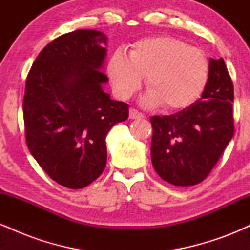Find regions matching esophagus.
<instances>
[{
    "instance_id": "esophagus-1",
    "label": "esophagus",
    "mask_w": 250,
    "mask_h": 250,
    "mask_svg": "<svg viewBox=\"0 0 250 250\" xmlns=\"http://www.w3.org/2000/svg\"><path fill=\"white\" fill-rule=\"evenodd\" d=\"M143 115L141 113H139V111L136 110V109L134 108H130L129 109V119L130 120H136V119H142Z\"/></svg>"
}]
</instances>
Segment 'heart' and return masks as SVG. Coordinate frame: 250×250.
I'll return each instance as SVG.
<instances>
[{
    "label": "heart",
    "mask_w": 250,
    "mask_h": 250,
    "mask_svg": "<svg viewBox=\"0 0 250 250\" xmlns=\"http://www.w3.org/2000/svg\"><path fill=\"white\" fill-rule=\"evenodd\" d=\"M208 60L202 50L171 36L143 39L134 44L129 55L114 51L107 74L114 91L121 99L130 97L146 76L149 88L142 103L168 110L185 108L202 93L208 80Z\"/></svg>",
    "instance_id": "obj_1"
}]
</instances>
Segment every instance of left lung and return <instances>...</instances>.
Here are the masks:
<instances>
[{
	"instance_id": "left-lung-1",
	"label": "left lung",
	"mask_w": 250,
	"mask_h": 250,
	"mask_svg": "<svg viewBox=\"0 0 250 250\" xmlns=\"http://www.w3.org/2000/svg\"><path fill=\"white\" fill-rule=\"evenodd\" d=\"M233 99L225 61L210 59L196 102L173 115L151 117V163L162 180L187 187L208 176L234 135Z\"/></svg>"
}]
</instances>
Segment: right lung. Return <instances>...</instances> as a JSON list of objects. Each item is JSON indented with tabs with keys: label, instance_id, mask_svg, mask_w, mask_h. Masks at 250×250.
Listing matches in <instances>:
<instances>
[{
	"label": "right lung",
	"instance_id": "add662e5",
	"mask_svg": "<svg viewBox=\"0 0 250 250\" xmlns=\"http://www.w3.org/2000/svg\"><path fill=\"white\" fill-rule=\"evenodd\" d=\"M107 36L79 29L45 45L25 82L23 119L29 151L59 185L87 187L104 170L105 136L128 119L129 105L103 90Z\"/></svg>",
	"mask_w": 250,
	"mask_h": 250
}]
</instances>
